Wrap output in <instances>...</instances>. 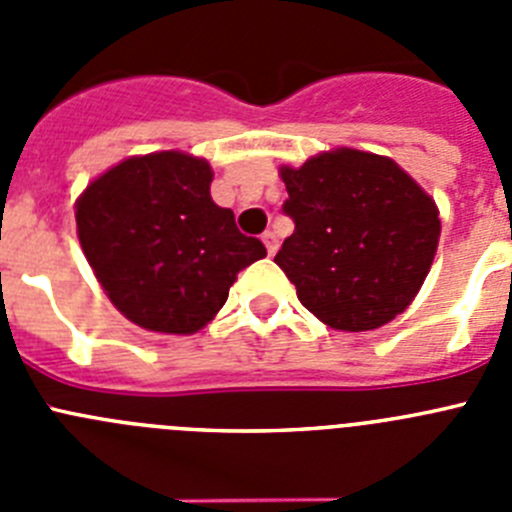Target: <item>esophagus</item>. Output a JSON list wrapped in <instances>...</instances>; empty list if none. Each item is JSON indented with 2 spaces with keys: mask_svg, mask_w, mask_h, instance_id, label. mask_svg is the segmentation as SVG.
I'll list each match as a JSON object with an SVG mask.
<instances>
[{
  "mask_svg": "<svg viewBox=\"0 0 512 512\" xmlns=\"http://www.w3.org/2000/svg\"><path fill=\"white\" fill-rule=\"evenodd\" d=\"M261 241H264V246H266V251H269V256H274V253H277V248H279L277 233H271V230H266V233L261 235Z\"/></svg>",
  "mask_w": 512,
  "mask_h": 512,
  "instance_id": "esophagus-1",
  "label": "esophagus"
}]
</instances>
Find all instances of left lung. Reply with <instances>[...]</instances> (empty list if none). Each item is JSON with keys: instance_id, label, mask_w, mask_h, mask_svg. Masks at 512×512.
Returning a JSON list of instances; mask_svg holds the SVG:
<instances>
[{"instance_id": "obj_1", "label": "left lung", "mask_w": 512, "mask_h": 512, "mask_svg": "<svg viewBox=\"0 0 512 512\" xmlns=\"http://www.w3.org/2000/svg\"><path fill=\"white\" fill-rule=\"evenodd\" d=\"M295 233L274 256L302 305L336 330H374L415 300L441 235L433 197L387 156L336 148L282 166Z\"/></svg>"}]
</instances>
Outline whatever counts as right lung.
I'll use <instances>...</instances> for the list:
<instances>
[{
    "label": "right lung",
    "instance_id": "1",
    "mask_svg": "<svg viewBox=\"0 0 512 512\" xmlns=\"http://www.w3.org/2000/svg\"><path fill=\"white\" fill-rule=\"evenodd\" d=\"M212 169L182 151L130 156L76 200V233L112 305L140 328L189 336L266 256L210 197Z\"/></svg>",
    "mask_w": 512,
    "mask_h": 512
}]
</instances>
